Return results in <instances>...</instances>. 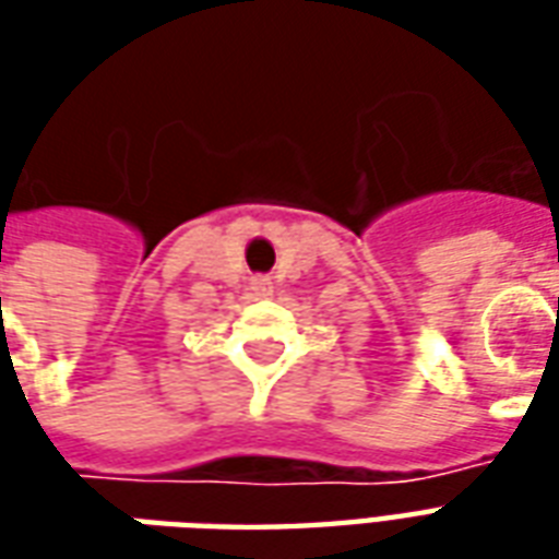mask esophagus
<instances>
[{
    "label": "esophagus",
    "instance_id": "obj_1",
    "mask_svg": "<svg viewBox=\"0 0 559 559\" xmlns=\"http://www.w3.org/2000/svg\"><path fill=\"white\" fill-rule=\"evenodd\" d=\"M254 287H257V290H260V293H269V278H257V281H254Z\"/></svg>",
    "mask_w": 559,
    "mask_h": 559
}]
</instances>
